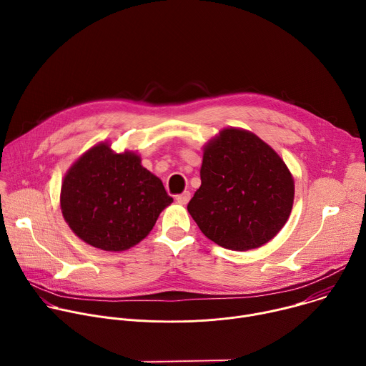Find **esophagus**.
Listing matches in <instances>:
<instances>
[{"label": "esophagus", "instance_id": "1", "mask_svg": "<svg viewBox=\"0 0 366 366\" xmlns=\"http://www.w3.org/2000/svg\"><path fill=\"white\" fill-rule=\"evenodd\" d=\"M189 199H191V192H189V191H184L182 194H179V195L177 197V201H178L179 204H187Z\"/></svg>", "mask_w": 366, "mask_h": 366}]
</instances>
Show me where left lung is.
I'll return each instance as SVG.
<instances>
[{"label":"left lung","instance_id":"8db88e82","mask_svg":"<svg viewBox=\"0 0 366 366\" xmlns=\"http://www.w3.org/2000/svg\"><path fill=\"white\" fill-rule=\"evenodd\" d=\"M201 187L188 202L199 230L219 246L249 250L287 223L294 181L278 153L253 133L224 129L204 149Z\"/></svg>","mask_w":366,"mask_h":366}]
</instances>
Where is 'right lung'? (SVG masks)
<instances>
[{
  "label": "right lung",
  "instance_id": "add662e5",
  "mask_svg": "<svg viewBox=\"0 0 366 366\" xmlns=\"http://www.w3.org/2000/svg\"><path fill=\"white\" fill-rule=\"evenodd\" d=\"M172 201L162 181L140 165L136 153H114L107 143L81 156L61 191L62 214L72 232L109 252L137 244Z\"/></svg>",
  "mask_w": 366,
  "mask_h": 366
}]
</instances>
